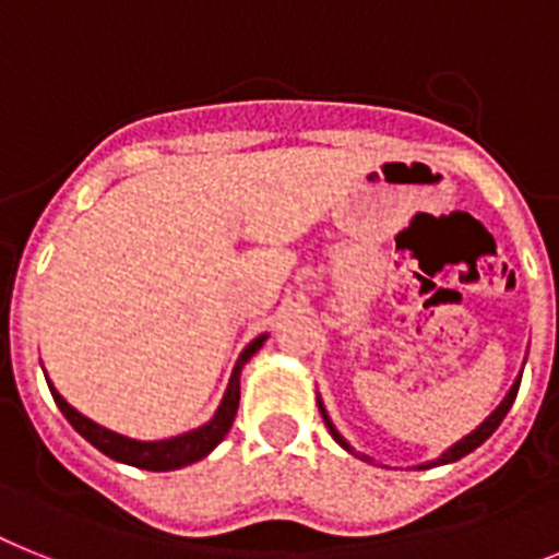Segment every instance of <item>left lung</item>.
<instances>
[{
    "label": "left lung",
    "instance_id": "obj_1",
    "mask_svg": "<svg viewBox=\"0 0 559 559\" xmlns=\"http://www.w3.org/2000/svg\"><path fill=\"white\" fill-rule=\"evenodd\" d=\"M520 378H523V372L518 374V381L511 383V389H509V392H506V397H503V401H500V406H497V409L491 412V415L486 417V420H483V424L477 426L475 431H472V435H466V438H461V440H457V443H454V447H449L447 452L440 454V457H435V461H429V463H420V466H417V468H431V466H443V463H454V461H461V457H466L468 452H475L477 447H483V443H486V440H489L491 435H495V429H497V426L503 424V417L509 415L511 403H514V397H518ZM318 409H321V415H323V424H326V429H330V435H332V438H335L337 443H341V447L346 449V452H352V454H355V449H352L349 443H346V440H344V435H341V431L335 429V424H332V420H330V415H326V409H323L321 397H318ZM358 457H360V461H369L367 454H358Z\"/></svg>",
    "mask_w": 559,
    "mask_h": 559
}]
</instances>
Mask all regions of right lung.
Returning <instances> with one entry per match:
<instances>
[{"mask_svg":"<svg viewBox=\"0 0 559 559\" xmlns=\"http://www.w3.org/2000/svg\"><path fill=\"white\" fill-rule=\"evenodd\" d=\"M266 337L270 335H258L255 341H250V344L243 346V352L236 360V367H233V374H229L227 392H224L218 409H215V415L210 417L207 424L199 426V429L185 431V435H176V438L135 440L128 438V435H119V431L105 429V426H98L91 417H84L79 409H73V406L56 392L53 383L48 381V386L56 406L62 409V415L68 417L70 426H73L87 443H93L98 452L112 457V461L128 463V466L147 468V472H173V468L190 466V463L207 457V454L227 438L229 426L236 420L238 401H241V369L247 367V360L264 346ZM45 378H48V374H45Z\"/></svg>","mask_w":559,"mask_h":559,"instance_id":"1","label":"right lung"}]
</instances>
